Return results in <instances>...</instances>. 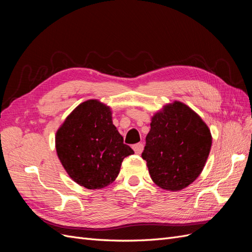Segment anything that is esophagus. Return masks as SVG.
I'll use <instances>...</instances> for the list:
<instances>
[{
  "mask_svg": "<svg viewBox=\"0 0 252 252\" xmlns=\"http://www.w3.org/2000/svg\"><path fill=\"white\" fill-rule=\"evenodd\" d=\"M132 148H133V150H134V152H135L136 155H140L141 152L143 151V149H144V145L142 143L134 144L133 146H132Z\"/></svg>",
  "mask_w": 252,
  "mask_h": 252,
  "instance_id": "34e87169",
  "label": "esophagus"
}]
</instances>
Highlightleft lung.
Segmentation results:
<instances>
[{
  "instance_id": "1",
  "label": "left lung",
  "mask_w": 252,
  "mask_h": 252,
  "mask_svg": "<svg viewBox=\"0 0 252 252\" xmlns=\"http://www.w3.org/2000/svg\"><path fill=\"white\" fill-rule=\"evenodd\" d=\"M210 147L207 125L188 106L174 102L152 118L142 158L158 186L177 191L199 177Z\"/></svg>"
}]
</instances>
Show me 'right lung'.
<instances>
[{"label": "right lung", "mask_w": 252, "mask_h": 252, "mask_svg": "<svg viewBox=\"0 0 252 252\" xmlns=\"http://www.w3.org/2000/svg\"><path fill=\"white\" fill-rule=\"evenodd\" d=\"M56 147L69 177L88 189L112 183L123 159L133 155L112 124L109 107L96 100L80 104L60 127Z\"/></svg>", "instance_id": "right-lung-1"}]
</instances>
